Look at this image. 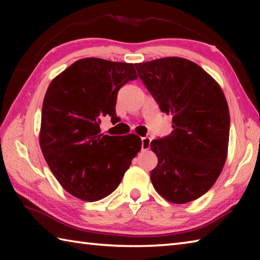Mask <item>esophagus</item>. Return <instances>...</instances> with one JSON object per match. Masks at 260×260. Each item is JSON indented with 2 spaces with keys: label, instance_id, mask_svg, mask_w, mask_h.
Here are the masks:
<instances>
[{
  "label": "esophagus",
  "instance_id": "obj_1",
  "mask_svg": "<svg viewBox=\"0 0 260 260\" xmlns=\"http://www.w3.org/2000/svg\"><path fill=\"white\" fill-rule=\"evenodd\" d=\"M141 141H142V151H147L149 150V148H150V142H151V139L148 138V136H146V138H142L141 139Z\"/></svg>",
  "mask_w": 260,
  "mask_h": 260
}]
</instances>
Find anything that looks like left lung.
I'll use <instances>...</instances> for the list:
<instances>
[{"label":"left lung","instance_id":"8db88e82","mask_svg":"<svg viewBox=\"0 0 260 260\" xmlns=\"http://www.w3.org/2000/svg\"><path fill=\"white\" fill-rule=\"evenodd\" d=\"M135 67L161 111L172 116V133L150 143L158 158L152 186L174 204L200 199L227 159L231 120L225 94L208 72L181 57Z\"/></svg>","mask_w":260,"mask_h":260}]
</instances>
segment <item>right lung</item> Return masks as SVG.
Returning a JSON list of instances; mask_svg holds the SVG:
<instances>
[{
    "label": "right lung",
    "instance_id": "right-lung-1",
    "mask_svg": "<svg viewBox=\"0 0 260 260\" xmlns=\"http://www.w3.org/2000/svg\"><path fill=\"white\" fill-rule=\"evenodd\" d=\"M138 78L133 64L82 58L52 79L42 104L39 142L57 181L72 196L100 201L119 186L142 141L101 133L105 116L117 122V94Z\"/></svg>",
    "mask_w": 260,
    "mask_h": 260
}]
</instances>
